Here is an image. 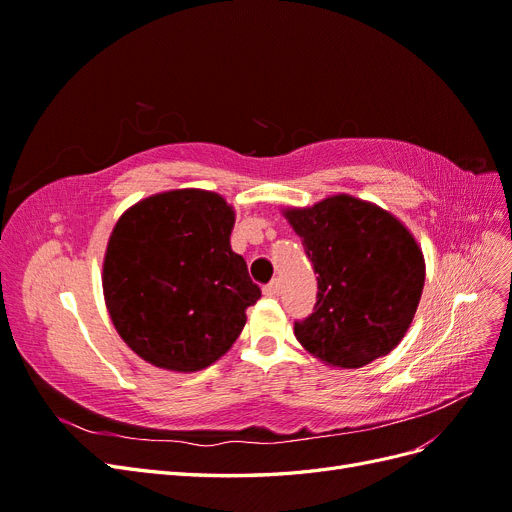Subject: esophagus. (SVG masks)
<instances>
[{
    "label": "esophagus",
    "mask_w": 512,
    "mask_h": 512,
    "mask_svg": "<svg viewBox=\"0 0 512 512\" xmlns=\"http://www.w3.org/2000/svg\"><path fill=\"white\" fill-rule=\"evenodd\" d=\"M262 292H265L267 297H277V294H280V280H273L271 284L262 288Z\"/></svg>",
    "instance_id": "obj_1"
}]
</instances>
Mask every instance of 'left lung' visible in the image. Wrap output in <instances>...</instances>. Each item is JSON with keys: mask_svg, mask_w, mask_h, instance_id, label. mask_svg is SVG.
<instances>
[{"mask_svg": "<svg viewBox=\"0 0 512 512\" xmlns=\"http://www.w3.org/2000/svg\"><path fill=\"white\" fill-rule=\"evenodd\" d=\"M318 273L314 314L294 322L299 344L329 367L356 369L408 333L425 286V258L391 211L350 194L286 207Z\"/></svg>", "mask_w": 512, "mask_h": 512, "instance_id": "left-lung-1", "label": "left lung"}]
</instances>
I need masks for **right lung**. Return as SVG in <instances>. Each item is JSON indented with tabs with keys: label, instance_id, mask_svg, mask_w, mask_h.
I'll return each mask as SVG.
<instances>
[{
	"label": "right lung",
	"instance_id": "add662e5",
	"mask_svg": "<svg viewBox=\"0 0 512 512\" xmlns=\"http://www.w3.org/2000/svg\"><path fill=\"white\" fill-rule=\"evenodd\" d=\"M235 209L209 190H168L121 213L106 243L104 303L143 361L177 374L224 356L260 299L232 252Z\"/></svg>",
	"mask_w": 512,
	"mask_h": 512
}]
</instances>
